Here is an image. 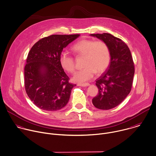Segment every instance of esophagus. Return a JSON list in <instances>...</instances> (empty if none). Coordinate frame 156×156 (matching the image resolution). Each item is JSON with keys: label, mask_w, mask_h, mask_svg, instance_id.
Returning a JSON list of instances; mask_svg holds the SVG:
<instances>
[{"label": "esophagus", "mask_w": 156, "mask_h": 156, "mask_svg": "<svg viewBox=\"0 0 156 156\" xmlns=\"http://www.w3.org/2000/svg\"><path fill=\"white\" fill-rule=\"evenodd\" d=\"M77 85H78V86L86 87V86H89L90 84H89V83H78Z\"/></svg>", "instance_id": "obj_1"}]
</instances>
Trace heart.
<instances>
[{
    "label": "heart",
    "instance_id": "1",
    "mask_svg": "<svg viewBox=\"0 0 156 156\" xmlns=\"http://www.w3.org/2000/svg\"><path fill=\"white\" fill-rule=\"evenodd\" d=\"M72 50L77 55H84V69L75 72L73 80L76 82H85L90 80L95 73L104 72L109 66L111 53L109 47L103 41H95L83 39L76 42ZM59 62L64 70L73 73L75 69V61L69 53L63 52L59 56Z\"/></svg>",
    "mask_w": 156,
    "mask_h": 156
}]
</instances>
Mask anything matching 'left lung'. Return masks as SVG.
<instances>
[{"instance_id":"1","label":"left lung","mask_w":156,"mask_h":156,"mask_svg":"<svg viewBox=\"0 0 156 156\" xmlns=\"http://www.w3.org/2000/svg\"><path fill=\"white\" fill-rule=\"evenodd\" d=\"M105 42L111 53L109 65L96 80L98 94L92 99L94 106L102 110L120 105L131 92L134 75V62L128 45L109 33L91 34Z\"/></svg>"}]
</instances>
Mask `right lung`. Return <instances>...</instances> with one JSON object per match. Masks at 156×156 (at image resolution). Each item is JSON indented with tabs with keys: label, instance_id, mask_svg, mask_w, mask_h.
<instances>
[{
	"label": "right lung",
	"instance_id": "right-lung-1",
	"mask_svg": "<svg viewBox=\"0 0 156 156\" xmlns=\"http://www.w3.org/2000/svg\"><path fill=\"white\" fill-rule=\"evenodd\" d=\"M80 34H54L44 37L31 47L24 68V84L27 94L39 109L55 111L67 104L71 90L76 84L59 62L63 48Z\"/></svg>",
	"mask_w": 156,
	"mask_h": 156
}]
</instances>
